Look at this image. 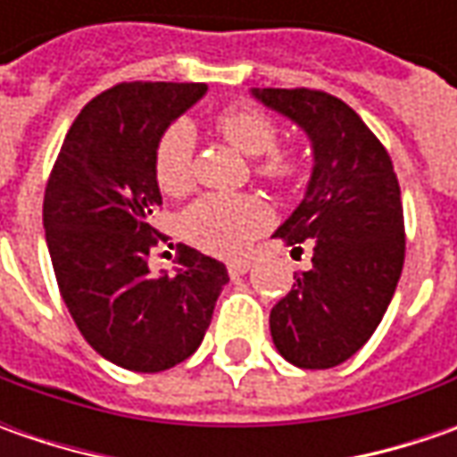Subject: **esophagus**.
Returning <instances> with one entry per match:
<instances>
[{
	"mask_svg": "<svg viewBox=\"0 0 457 457\" xmlns=\"http://www.w3.org/2000/svg\"><path fill=\"white\" fill-rule=\"evenodd\" d=\"M249 267H252L249 262H231V264H228V274H231V277H241V274L249 272Z\"/></svg>",
	"mask_w": 457,
	"mask_h": 457,
	"instance_id": "obj_1",
	"label": "esophagus"
}]
</instances>
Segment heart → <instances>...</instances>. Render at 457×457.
<instances>
[{
  "label": "heart",
  "instance_id": "b5f03b06",
  "mask_svg": "<svg viewBox=\"0 0 457 457\" xmlns=\"http://www.w3.org/2000/svg\"><path fill=\"white\" fill-rule=\"evenodd\" d=\"M219 132L241 154L252 157L256 172L272 183H290L300 170V160L287 150H274L277 127L272 119L256 109H228L219 116ZM195 165V129L187 121H175L154 150V178L167 195H183L193 185ZM272 223L270 205L256 195H226L208 193L190 203L180 216L185 241L208 254L238 256L249 249L267 226Z\"/></svg>",
  "mask_w": 457,
  "mask_h": 457
}]
</instances>
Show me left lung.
I'll list each match as a JSON object with an SVG mask.
<instances>
[{
    "label": "left lung",
    "instance_id": "obj_1",
    "mask_svg": "<svg viewBox=\"0 0 457 457\" xmlns=\"http://www.w3.org/2000/svg\"><path fill=\"white\" fill-rule=\"evenodd\" d=\"M310 139L305 195L274 237L312 246V267L270 312L274 348L300 369L351 359L381 323L404 264V216L386 150L361 116L310 88H252Z\"/></svg>",
    "mask_w": 457,
    "mask_h": 457
}]
</instances>
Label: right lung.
Returning a JSON list of instances; mask_svg holds the SVG:
<instances>
[{
	"label": "right lung",
	"mask_w": 457,
	"mask_h": 457,
	"mask_svg": "<svg viewBox=\"0 0 457 457\" xmlns=\"http://www.w3.org/2000/svg\"><path fill=\"white\" fill-rule=\"evenodd\" d=\"M205 83H121L83 106L45 187L43 226L62 303L98 356L157 374L201 345L228 282L226 264L180 244L152 274V213L162 205L154 150Z\"/></svg>",
	"instance_id": "obj_1"
}]
</instances>
